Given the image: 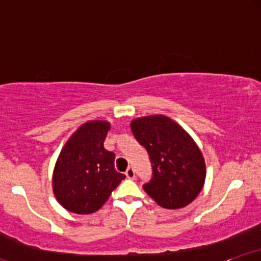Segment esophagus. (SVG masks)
Wrapping results in <instances>:
<instances>
[{
  "label": "esophagus",
  "instance_id": "obj_1",
  "mask_svg": "<svg viewBox=\"0 0 261 261\" xmlns=\"http://www.w3.org/2000/svg\"><path fill=\"white\" fill-rule=\"evenodd\" d=\"M125 174H126L128 179H134L135 178V170L133 167H128V168L126 169V172H125Z\"/></svg>",
  "mask_w": 261,
  "mask_h": 261
}]
</instances>
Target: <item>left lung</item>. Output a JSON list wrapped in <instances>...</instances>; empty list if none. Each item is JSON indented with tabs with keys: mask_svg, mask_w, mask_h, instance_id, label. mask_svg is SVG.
I'll return each mask as SVG.
<instances>
[{
	"mask_svg": "<svg viewBox=\"0 0 261 261\" xmlns=\"http://www.w3.org/2000/svg\"><path fill=\"white\" fill-rule=\"evenodd\" d=\"M131 131L147 151L153 170L143 190L164 208H181L194 201L205 182L206 166L190 135L164 115L135 119Z\"/></svg>",
	"mask_w": 261,
	"mask_h": 261,
	"instance_id": "left-lung-1",
	"label": "left lung"
}]
</instances>
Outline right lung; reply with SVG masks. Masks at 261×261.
I'll return each mask as SVG.
<instances>
[{
    "label": "right lung",
    "instance_id": "add662e5",
    "mask_svg": "<svg viewBox=\"0 0 261 261\" xmlns=\"http://www.w3.org/2000/svg\"><path fill=\"white\" fill-rule=\"evenodd\" d=\"M110 124L93 120L71 135L56 161L53 190L60 205L73 214L98 211L126 175L116 172L115 154L104 148Z\"/></svg>",
    "mask_w": 261,
    "mask_h": 261
}]
</instances>
